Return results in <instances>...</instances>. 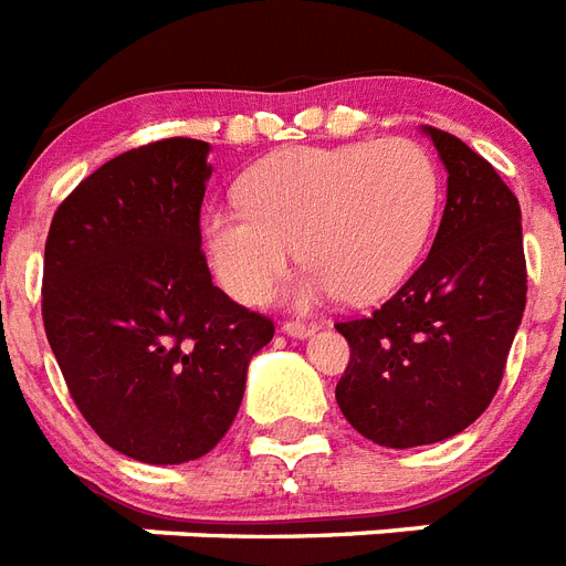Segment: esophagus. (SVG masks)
I'll use <instances>...</instances> for the list:
<instances>
[{
	"label": "esophagus",
	"instance_id": "obj_1",
	"mask_svg": "<svg viewBox=\"0 0 566 566\" xmlns=\"http://www.w3.org/2000/svg\"><path fill=\"white\" fill-rule=\"evenodd\" d=\"M315 329H318V324H312V321H295V318L283 321V333H286V336L306 338V336H312Z\"/></svg>",
	"mask_w": 566,
	"mask_h": 566
}]
</instances>
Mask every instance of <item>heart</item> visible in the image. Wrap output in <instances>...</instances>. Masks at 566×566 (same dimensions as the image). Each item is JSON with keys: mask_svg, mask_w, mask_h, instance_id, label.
Instances as JSON below:
<instances>
[{"mask_svg": "<svg viewBox=\"0 0 566 566\" xmlns=\"http://www.w3.org/2000/svg\"><path fill=\"white\" fill-rule=\"evenodd\" d=\"M438 192L436 160L415 139L286 148L242 178V207L207 216V254L242 304H265L277 292L295 248L312 265L295 289L301 306L333 295L379 301L423 254Z\"/></svg>", "mask_w": 566, "mask_h": 566, "instance_id": "b5f03b06", "label": "heart"}]
</instances>
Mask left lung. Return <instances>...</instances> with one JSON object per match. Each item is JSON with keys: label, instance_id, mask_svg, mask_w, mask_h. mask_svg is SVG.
I'll list each match as a JSON object with an SVG mask.
<instances>
[{"label": "left lung", "instance_id": "8db88e82", "mask_svg": "<svg viewBox=\"0 0 566 566\" xmlns=\"http://www.w3.org/2000/svg\"><path fill=\"white\" fill-rule=\"evenodd\" d=\"M423 130L447 166L432 251L386 304L336 324L350 345L338 409L395 450L459 436L491 406L526 310L517 196L462 139Z\"/></svg>", "mask_w": 566, "mask_h": 566}]
</instances>
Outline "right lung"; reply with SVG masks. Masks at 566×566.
Instances as JSON below:
<instances>
[{"label": "right lung", "instance_id": "1", "mask_svg": "<svg viewBox=\"0 0 566 566\" xmlns=\"http://www.w3.org/2000/svg\"><path fill=\"white\" fill-rule=\"evenodd\" d=\"M210 146L130 148L54 210L43 327L72 400L104 444L146 464L201 459L245 395L274 321L212 286L201 251Z\"/></svg>", "mask_w": 566, "mask_h": 566}]
</instances>
